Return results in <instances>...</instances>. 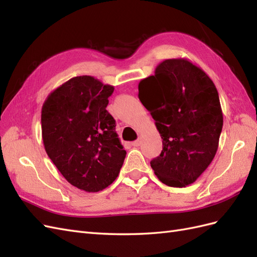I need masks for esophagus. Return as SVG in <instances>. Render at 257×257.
<instances>
[{"label":"esophagus","instance_id":"1","mask_svg":"<svg viewBox=\"0 0 257 257\" xmlns=\"http://www.w3.org/2000/svg\"><path fill=\"white\" fill-rule=\"evenodd\" d=\"M141 139H138V140H136V141H134L133 143H131V146L133 147H140L141 146Z\"/></svg>","mask_w":257,"mask_h":257}]
</instances>
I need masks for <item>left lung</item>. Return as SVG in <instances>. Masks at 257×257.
Returning <instances> with one entry per match:
<instances>
[{
  "label": "left lung",
  "mask_w": 257,
  "mask_h": 257,
  "mask_svg": "<svg viewBox=\"0 0 257 257\" xmlns=\"http://www.w3.org/2000/svg\"><path fill=\"white\" fill-rule=\"evenodd\" d=\"M138 96L163 139L162 153L151 161L157 178L169 187L191 185L212 163L222 129L212 79L186 58H170L142 79Z\"/></svg>",
  "instance_id": "obj_1"
}]
</instances>
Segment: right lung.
Masks as SVG:
<instances>
[{"label":"right lung","instance_id":"1","mask_svg":"<svg viewBox=\"0 0 257 257\" xmlns=\"http://www.w3.org/2000/svg\"><path fill=\"white\" fill-rule=\"evenodd\" d=\"M114 87L91 76L52 91L41 110L45 152L70 185L98 192L117 178L126 157L106 106Z\"/></svg>","mask_w":257,"mask_h":257}]
</instances>
